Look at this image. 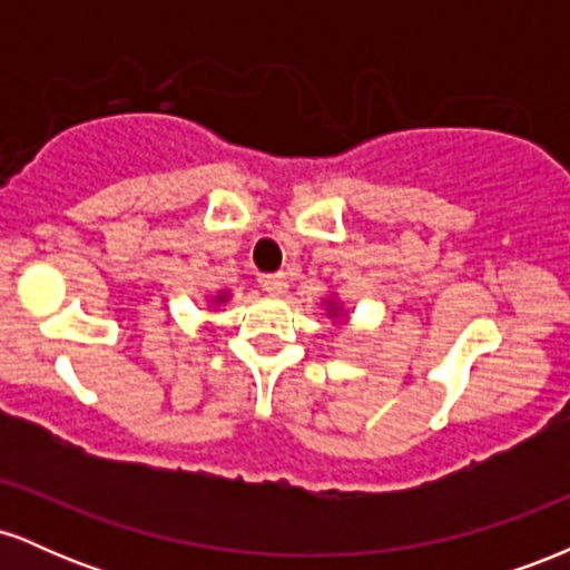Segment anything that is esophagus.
<instances>
[{
  "label": "esophagus",
  "instance_id": "34e87169",
  "mask_svg": "<svg viewBox=\"0 0 570 570\" xmlns=\"http://www.w3.org/2000/svg\"><path fill=\"white\" fill-rule=\"evenodd\" d=\"M259 284H263V289L267 294H273V297H276V294H286V289H289V281H286L284 273H271V276H263Z\"/></svg>",
  "mask_w": 570,
  "mask_h": 570
}]
</instances>
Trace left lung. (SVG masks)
I'll use <instances>...</instances> for the list:
<instances>
[{
  "mask_svg": "<svg viewBox=\"0 0 570 570\" xmlns=\"http://www.w3.org/2000/svg\"><path fill=\"white\" fill-rule=\"evenodd\" d=\"M330 313H335V305H332V307H330Z\"/></svg>",
  "mask_w": 570,
  "mask_h": 570,
  "instance_id": "obj_1",
  "label": "left lung"
}]
</instances>
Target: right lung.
I'll list each match as a JSON object with an SVG mask.
<instances>
[{
  "label": "right lung",
  "instance_id": "obj_1",
  "mask_svg": "<svg viewBox=\"0 0 570 570\" xmlns=\"http://www.w3.org/2000/svg\"><path fill=\"white\" fill-rule=\"evenodd\" d=\"M219 299H225V294H222V297H219Z\"/></svg>",
  "mask_w": 570,
  "mask_h": 570
}]
</instances>
